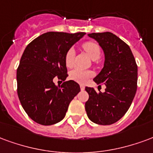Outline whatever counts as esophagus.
I'll use <instances>...</instances> for the list:
<instances>
[{
  "mask_svg": "<svg viewBox=\"0 0 153 153\" xmlns=\"http://www.w3.org/2000/svg\"><path fill=\"white\" fill-rule=\"evenodd\" d=\"M80 88H81V90H85V85H80Z\"/></svg>",
  "mask_w": 153,
  "mask_h": 153,
  "instance_id": "obj_1",
  "label": "esophagus"
}]
</instances>
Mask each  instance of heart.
Listing matches in <instances>:
<instances>
[{
	"label": "heart",
	"mask_w": 153,
	"mask_h": 153,
	"mask_svg": "<svg viewBox=\"0 0 153 153\" xmlns=\"http://www.w3.org/2000/svg\"><path fill=\"white\" fill-rule=\"evenodd\" d=\"M82 48L86 51L89 56L93 60L98 59L101 55V48H100V45L95 41H86L82 45ZM64 62L68 68H72L74 64V51H73V49H69L68 51H67L65 57H64ZM69 76L74 81H76L81 84H85L90 80V77L92 76V74L89 71L76 68L71 71Z\"/></svg>",
	"instance_id": "heart-1"
}]
</instances>
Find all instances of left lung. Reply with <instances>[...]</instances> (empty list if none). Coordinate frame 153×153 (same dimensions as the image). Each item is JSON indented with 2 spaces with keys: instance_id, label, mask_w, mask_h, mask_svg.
Segmentation results:
<instances>
[{
  "instance_id": "obj_1",
  "label": "left lung",
  "mask_w": 153,
  "mask_h": 153,
  "mask_svg": "<svg viewBox=\"0 0 153 153\" xmlns=\"http://www.w3.org/2000/svg\"><path fill=\"white\" fill-rule=\"evenodd\" d=\"M103 50L105 62L94 82L105 85V91L85 87L89 100L85 111L94 123L107 126L119 121L132 103L138 80V67L130 46L112 32L90 33Z\"/></svg>"
}]
</instances>
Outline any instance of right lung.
Returning a JSON list of instances; mask_svg holds the SVG:
<instances>
[{
    "label": "right lung",
    "mask_w": 153,
    "mask_h": 153,
    "mask_svg": "<svg viewBox=\"0 0 153 153\" xmlns=\"http://www.w3.org/2000/svg\"><path fill=\"white\" fill-rule=\"evenodd\" d=\"M85 32H49L27 45L17 68V93L21 105L32 120L43 126L62 121L69 103L80 92L76 81L57 86L53 78L65 81L64 57Z\"/></svg>",
    "instance_id": "obj_1"
}]
</instances>
